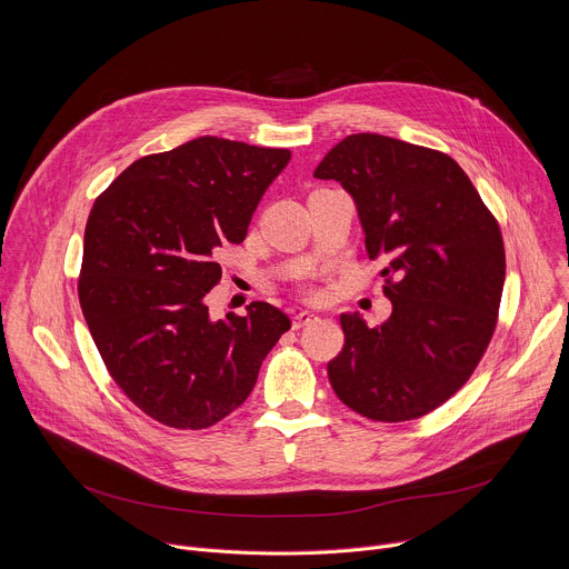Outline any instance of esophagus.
<instances>
[{"instance_id": "obj_1", "label": "esophagus", "mask_w": 569, "mask_h": 569, "mask_svg": "<svg viewBox=\"0 0 569 569\" xmlns=\"http://www.w3.org/2000/svg\"><path fill=\"white\" fill-rule=\"evenodd\" d=\"M317 317L312 315V312H308V310H301V312H297L295 317H292V329H303V327H308V323H312Z\"/></svg>"}]
</instances>
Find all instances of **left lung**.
<instances>
[{
  "instance_id": "left-lung-1",
  "label": "left lung",
  "mask_w": 569,
  "mask_h": 569,
  "mask_svg": "<svg viewBox=\"0 0 569 569\" xmlns=\"http://www.w3.org/2000/svg\"><path fill=\"white\" fill-rule=\"evenodd\" d=\"M356 200L369 259L387 261L391 317L342 315L329 380L353 412L402 423L430 415L472 376L498 327L505 240L457 161L385 134H349L315 169Z\"/></svg>"
}]
</instances>
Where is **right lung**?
Returning a JSON list of instances; mask_svg holds the SVG:
<instances>
[{
    "label": "right lung",
    "mask_w": 569,
    "mask_h": 569,
    "mask_svg": "<svg viewBox=\"0 0 569 569\" xmlns=\"http://www.w3.org/2000/svg\"><path fill=\"white\" fill-rule=\"evenodd\" d=\"M290 150L198 137L146 154L94 200L78 301L119 389L157 423L204 430L240 408L290 319L266 301L213 321L216 254L246 240Z\"/></svg>",
    "instance_id": "obj_1"
}]
</instances>
